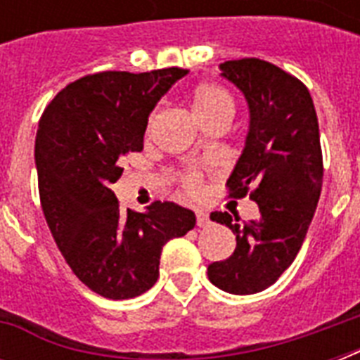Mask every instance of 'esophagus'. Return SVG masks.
Listing matches in <instances>:
<instances>
[{
  "label": "esophagus",
  "instance_id": "obj_1",
  "mask_svg": "<svg viewBox=\"0 0 360 360\" xmlns=\"http://www.w3.org/2000/svg\"><path fill=\"white\" fill-rule=\"evenodd\" d=\"M196 224L200 228H205L209 224V214L203 213V211H196Z\"/></svg>",
  "mask_w": 360,
  "mask_h": 360
}]
</instances>
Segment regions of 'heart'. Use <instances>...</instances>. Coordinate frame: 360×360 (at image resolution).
I'll use <instances>...</instances> for the list:
<instances>
[{
	"mask_svg": "<svg viewBox=\"0 0 360 360\" xmlns=\"http://www.w3.org/2000/svg\"><path fill=\"white\" fill-rule=\"evenodd\" d=\"M191 106L194 115L200 123L219 117V115L233 114V101L230 93L224 87L214 86V84H198L191 93ZM183 186L188 196H200L202 194L203 175L198 168H188L181 177Z\"/></svg>",
	"mask_w": 360,
	"mask_h": 360,
	"instance_id": "1",
	"label": "heart"
}]
</instances>
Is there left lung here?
<instances>
[{
  "instance_id": "obj_1",
  "label": "left lung",
  "mask_w": 360,
  "mask_h": 360,
  "mask_svg": "<svg viewBox=\"0 0 360 360\" xmlns=\"http://www.w3.org/2000/svg\"><path fill=\"white\" fill-rule=\"evenodd\" d=\"M220 70L250 112L245 149L226 185L230 198L250 196L259 217L239 224L237 214L211 213L233 231L237 246L209 265L207 276L228 293L250 295L273 285L301 250L318 207L323 157L318 115L301 80L256 58L224 61Z\"/></svg>"
}]
</instances>
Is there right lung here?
Wrapping results in <instances>:
<instances>
[{"instance_id": "add662e5", "label": "right lung", "mask_w": 360, "mask_h": 360, "mask_svg": "<svg viewBox=\"0 0 360 360\" xmlns=\"http://www.w3.org/2000/svg\"><path fill=\"white\" fill-rule=\"evenodd\" d=\"M186 69L106 70L72 82L42 112L35 140L44 219L72 273L91 291L123 301L158 278L162 246L196 224L191 209L155 202L120 209L112 185L121 158L143 149L153 108Z\"/></svg>"}]
</instances>
